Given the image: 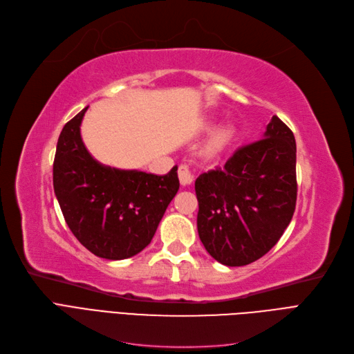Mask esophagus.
Listing matches in <instances>:
<instances>
[{
    "label": "esophagus",
    "instance_id": "esophagus-1",
    "mask_svg": "<svg viewBox=\"0 0 354 354\" xmlns=\"http://www.w3.org/2000/svg\"><path fill=\"white\" fill-rule=\"evenodd\" d=\"M178 178L183 186H189L194 181V174L187 164H181L178 167Z\"/></svg>",
    "mask_w": 354,
    "mask_h": 354
}]
</instances>
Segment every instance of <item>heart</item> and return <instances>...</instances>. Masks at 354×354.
Here are the masks:
<instances>
[{"label": "heart", "instance_id": "obj_1", "mask_svg": "<svg viewBox=\"0 0 354 354\" xmlns=\"http://www.w3.org/2000/svg\"><path fill=\"white\" fill-rule=\"evenodd\" d=\"M231 136H233V130L230 127L218 129L205 146L206 155L214 156V155H218L219 152H223L225 146L228 145V142L231 140Z\"/></svg>", "mask_w": 354, "mask_h": 354}]
</instances>
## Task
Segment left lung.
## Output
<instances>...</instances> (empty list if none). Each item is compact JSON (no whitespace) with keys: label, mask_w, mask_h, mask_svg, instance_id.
<instances>
[{"label":"left lung","mask_w":354,"mask_h":354,"mask_svg":"<svg viewBox=\"0 0 354 354\" xmlns=\"http://www.w3.org/2000/svg\"><path fill=\"white\" fill-rule=\"evenodd\" d=\"M198 233L227 266L258 261L283 236L297 199L296 140L274 115L262 139L241 146L223 167L194 181Z\"/></svg>","instance_id":"1"}]
</instances>
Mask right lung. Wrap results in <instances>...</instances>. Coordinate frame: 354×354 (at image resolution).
I'll return each mask as SVG.
<instances>
[{
	"label": "right lung",
	"mask_w": 354,
	"mask_h": 354,
	"mask_svg": "<svg viewBox=\"0 0 354 354\" xmlns=\"http://www.w3.org/2000/svg\"><path fill=\"white\" fill-rule=\"evenodd\" d=\"M86 109L59 133L54 192L68 228L84 248L104 259H127L149 245L176 196L177 165L165 176H155L100 164L80 136Z\"/></svg>",
	"instance_id": "add662e5"
}]
</instances>
